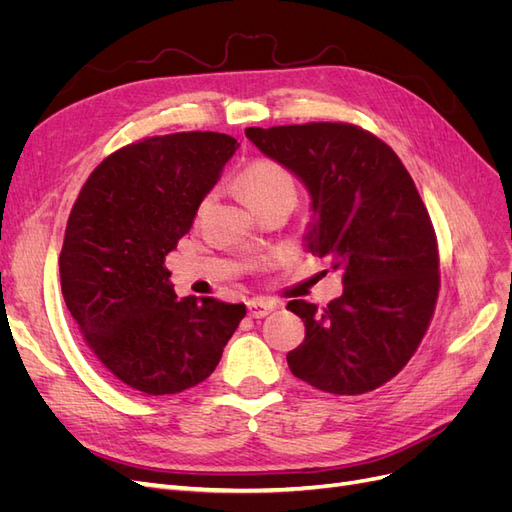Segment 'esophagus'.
<instances>
[{"label": "esophagus", "mask_w": 512, "mask_h": 512, "mask_svg": "<svg viewBox=\"0 0 512 512\" xmlns=\"http://www.w3.org/2000/svg\"><path fill=\"white\" fill-rule=\"evenodd\" d=\"M271 312H273V303L271 301H265V299L247 301V314H250L252 318H265Z\"/></svg>", "instance_id": "esophagus-1"}]
</instances>
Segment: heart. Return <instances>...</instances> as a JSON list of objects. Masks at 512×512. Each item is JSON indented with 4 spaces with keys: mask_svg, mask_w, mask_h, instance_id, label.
Masks as SVG:
<instances>
[{
    "mask_svg": "<svg viewBox=\"0 0 512 512\" xmlns=\"http://www.w3.org/2000/svg\"><path fill=\"white\" fill-rule=\"evenodd\" d=\"M241 190L247 203L254 209L267 203L286 200L292 203L297 200V181H294L290 170L269 158H260L247 164L241 170Z\"/></svg>",
    "mask_w": 512,
    "mask_h": 512,
    "instance_id": "obj_1",
    "label": "heart"
}]
</instances>
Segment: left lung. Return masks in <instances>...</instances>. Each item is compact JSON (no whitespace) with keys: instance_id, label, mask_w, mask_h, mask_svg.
Returning <instances> with one entry per match:
<instances>
[{"instance_id":"obj_1","label":"left lung","mask_w":512,"mask_h":512,"mask_svg":"<svg viewBox=\"0 0 512 512\" xmlns=\"http://www.w3.org/2000/svg\"><path fill=\"white\" fill-rule=\"evenodd\" d=\"M245 136L297 175L312 196L309 252L342 269L327 307L290 301L305 339L288 352L299 380L363 395L395 378L429 329L440 290L438 239L397 153L352 123L247 128Z\"/></svg>"}]
</instances>
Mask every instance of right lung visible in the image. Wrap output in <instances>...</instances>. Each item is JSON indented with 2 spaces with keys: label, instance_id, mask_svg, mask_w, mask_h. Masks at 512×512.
Segmentation results:
<instances>
[{
  "label": "right lung",
  "instance_id": "1",
  "mask_svg": "<svg viewBox=\"0 0 512 512\" xmlns=\"http://www.w3.org/2000/svg\"><path fill=\"white\" fill-rule=\"evenodd\" d=\"M235 151L220 132L143 138L104 158L70 211L61 294L87 348L128 389L175 395L207 380L245 316L243 303L177 299L164 267Z\"/></svg>",
  "mask_w": 512,
  "mask_h": 512
}]
</instances>
